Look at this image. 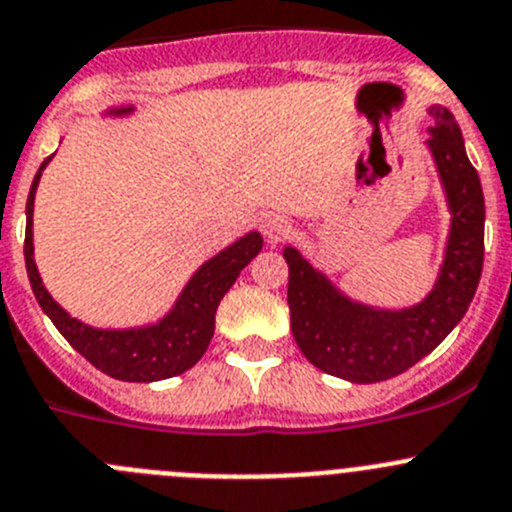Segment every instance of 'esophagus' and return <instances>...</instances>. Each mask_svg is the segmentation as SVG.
<instances>
[{"label": "esophagus", "mask_w": 512, "mask_h": 512, "mask_svg": "<svg viewBox=\"0 0 512 512\" xmlns=\"http://www.w3.org/2000/svg\"><path fill=\"white\" fill-rule=\"evenodd\" d=\"M262 232L267 234V240L270 242H280L293 232V224L285 217H280V214H267V217L262 219Z\"/></svg>", "instance_id": "obj_1"}]
</instances>
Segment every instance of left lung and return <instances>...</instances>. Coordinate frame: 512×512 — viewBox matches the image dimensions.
Returning <instances> with one entry per match:
<instances>
[{"label":"left lung","mask_w":512,"mask_h":512,"mask_svg":"<svg viewBox=\"0 0 512 512\" xmlns=\"http://www.w3.org/2000/svg\"><path fill=\"white\" fill-rule=\"evenodd\" d=\"M432 148L450 199L452 229L442 272L424 303L409 310H376L343 298L293 247L288 262L290 328L315 369L353 384H376L404 374L432 353L475 298L485 257V197L480 176L465 154L455 116L434 105Z\"/></svg>","instance_id":"obj_1"}]
</instances>
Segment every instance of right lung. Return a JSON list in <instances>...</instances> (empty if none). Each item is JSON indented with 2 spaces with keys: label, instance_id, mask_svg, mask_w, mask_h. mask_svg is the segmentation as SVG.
Segmentation results:
<instances>
[{
  "label": "right lung",
  "instance_id": "obj_1",
  "mask_svg": "<svg viewBox=\"0 0 512 512\" xmlns=\"http://www.w3.org/2000/svg\"><path fill=\"white\" fill-rule=\"evenodd\" d=\"M128 108L118 113H126ZM52 156L42 161L35 181H32L30 197H27V229H25V265L30 275L32 293H35L40 308L50 315L57 331L65 341L90 361L95 369L121 381H161L179 376L197 364L207 351L214 336V315H217L219 300L227 295L240 272L250 265L252 257L262 250V237L257 232L245 234L217 257L204 262L199 272L189 280L181 298L176 300L174 310L164 321L148 328H133V331H98L85 323L70 318L60 305L52 300L37 272L35 257H32V207H35V191L40 184L42 169Z\"/></svg>",
  "mask_w": 512,
  "mask_h": 512
}]
</instances>
